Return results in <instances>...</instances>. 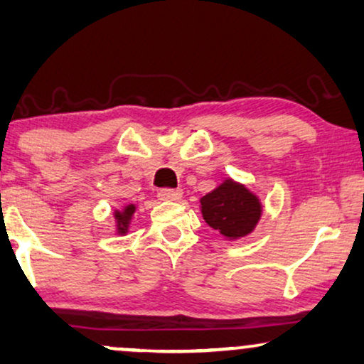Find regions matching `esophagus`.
Wrapping results in <instances>:
<instances>
[{"label": "esophagus", "instance_id": "1", "mask_svg": "<svg viewBox=\"0 0 364 364\" xmlns=\"http://www.w3.org/2000/svg\"><path fill=\"white\" fill-rule=\"evenodd\" d=\"M157 197L164 202H177L182 197V191L181 188H162L159 191Z\"/></svg>", "mask_w": 364, "mask_h": 364}]
</instances>
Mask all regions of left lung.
Returning <instances> with one entry per match:
<instances>
[{"instance_id":"obj_1","label":"left lung","mask_w":364,"mask_h":364,"mask_svg":"<svg viewBox=\"0 0 364 364\" xmlns=\"http://www.w3.org/2000/svg\"><path fill=\"white\" fill-rule=\"evenodd\" d=\"M200 212L203 220L225 240H238L255 230L263 205L245 183L227 177L200 198Z\"/></svg>"}]
</instances>
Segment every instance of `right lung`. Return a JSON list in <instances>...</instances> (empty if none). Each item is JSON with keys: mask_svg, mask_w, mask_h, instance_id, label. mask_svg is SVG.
<instances>
[{"mask_svg": "<svg viewBox=\"0 0 364 364\" xmlns=\"http://www.w3.org/2000/svg\"><path fill=\"white\" fill-rule=\"evenodd\" d=\"M137 207L136 203H127L121 208H114L112 217H114V223H116V235H127L129 227H131L132 217L136 213Z\"/></svg>", "mask_w": 364, "mask_h": 364, "instance_id": "add662e5", "label": "right lung"}]
</instances>
